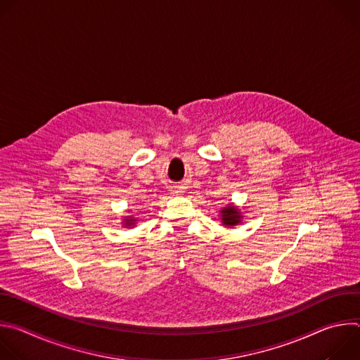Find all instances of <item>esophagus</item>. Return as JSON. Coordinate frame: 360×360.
Wrapping results in <instances>:
<instances>
[{"mask_svg": "<svg viewBox=\"0 0 360 360\" xmlns=\"http://www.w3.org/2000/svg\"><path fill=\"white\" fill-rule=\"evenodd\" d=\"M185 191L182 189V186H174V188H171V193L172 195H182Z\"/></svg>", "mask_w": 360, "mask_h": 360, "instance_id": "obj_1", "label": "esophagus"}]
</instances>
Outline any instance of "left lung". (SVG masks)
Here are the masks:
<instances>
[{"instance_id":"left-lung-1","label":"left lung","mask_w":360,"mask_h":360,"mask_svg":"<svg viewBox=\"0 0 360 360\" xmlns=\"http://www.w3.org/2000/svg\"><path fill=\"white\" fill-rule=\"evenodd\" d=\"M219 218L225 228H233L242 222L243 215L236 205L231 202L219 210Z\"/></svg>"}]
</instances>
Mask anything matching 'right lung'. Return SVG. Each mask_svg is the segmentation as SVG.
I'll list each match as a JSON object with an SVG mask.
<instances>
[{
    "instance_id": "add662e5",
    "label": "right lung",
    "mask_w": 360,
    "mask_h": 360,
    "mask_svg": "<svg viewBox=\"0 0 360 360\" xmlns=\"http://www.w3.org/2000/svg\"><path fill=\"white\" fill-rule=\"evenodd\" d=\"M136 218H134V217H125L124 219H122V226L124 228H132V226H135L136 225Z\"/></svg>"
}]
</instances>
